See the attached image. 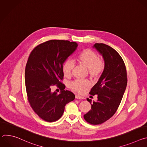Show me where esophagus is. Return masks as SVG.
<instances>
[{
  "label": "esophagus",
  "mask_w": 147,
  "mask_h": 147,
  "mask_svg": "<svg viewBox=\"0 0 147 147\" xmlns=\"http://www.w3.org/2000/svg\"><path fill=\"white\" fill-rule=\"evenodd\" d=\"M76 99H84L83 97H82V96H80L78 95H76Z\"/></svg>",
  "instance_id": "34e87169"
}]
</instances>
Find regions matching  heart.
Instances as JSON below:
<instances>
[{
    "mask_svg": "<svg viewBox=\"0 0 147 147\" xmlns=\"http://www.w3.org/2000/svg\"><path fill=\"white\" fill-rule=\"evenodd\" d=\"M77 60L80 64L88 69V73L91 77H98L105 68L103 60L100 59L98 54L91 49H85L80 52L77 56ZM74 66V63L69 59L64 62L62 71L65 77L70 76ZM88 85L89 82L87 80H76L70 82V88L75 92L81 93Z\"/></svg>",
    "mask_w": 147,
    "mask_h": 147,
    "instance_id": "b5f03b06",
    "label": "heart"
}]
</instances>
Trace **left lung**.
I'll return each mask as SVG.
<instances>
[{
  "mask_svg": "<svg viewBox=\"0 0 147 147\" xmlns=\"http://www.w3.org/2000/svg\"><path fill=\"white\" fill-rule=\"evenodd\" d=\"M93 48L102 55L105 68L90 92L91 95H98V100L92 102L91 99H87L91 109L84 118L88 123L97 125L109 120L117 111L126 88L127 76L124 62L114 49L102 43H96Z\"/></svg>",
  "mask_w": 147,
  "mask_h": 147,
  "instance_id": "obj_1",
  "label": "left lung"
}]
</instances>
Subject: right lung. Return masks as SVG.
I'll return each mask as SVG.
<instances>
[{
    "label": "right lung",
    "mask_w": 147,
    "mask_h": 147,
    "mask_svg": "<svg viewBox=\"0 0 147 147\" xmlns=\"http://www.w3.org/2000/svg\"><path fill=\"white\" fill-rule=\"evenodd\" d=\"M78 45L67 40H50L36 46L31 52L26 66L25 81L27 99L34 112L42 120L53 122L63 114L66 105L74 94L64 90L63 64ZM56 85L61 90L52 92Z\"/></svg>",
    "instance_id": "right-lung-1"
}]
</instances>
